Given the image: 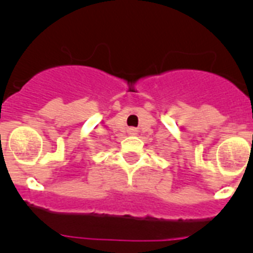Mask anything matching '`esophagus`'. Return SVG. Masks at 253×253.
I'll use <instances>...</instances> for the list:
<instances>
[{
    "label": "esophagus",
    "mask_w": 253,
    "mask_h": 253,
    "mask_svg": "<svg viewBox=\"0 0 253 253\" xmlns=\"http://www.w3.org/2000/svg\"><path fill=\"white\" fill-rule=\"evenodd\" d=\"M130 131H134V130H133V129H130Z\"/></svg>",
    "instance_id": "34e87169"
}]
</instances>
